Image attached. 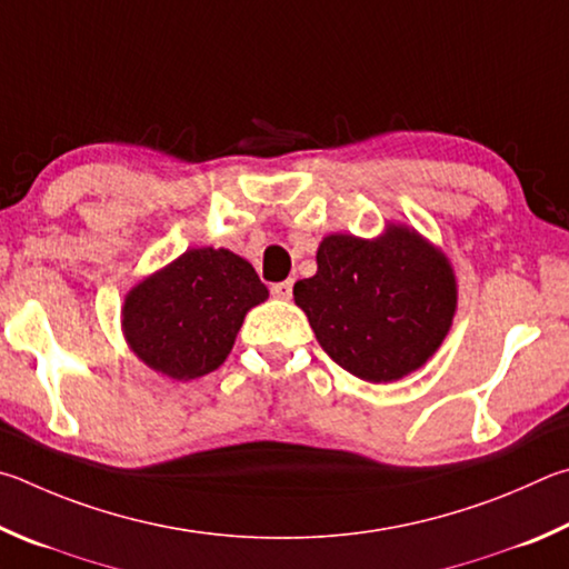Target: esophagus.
<instances>
[{"label": "esophagus", "mask_w": 569, "mask_h": 569, "mask_svg": "<svg viewBox=\"0 0 569 569\" xmlns=\"http://www.w3.org/2000/svg\"><path fill=\"white\" fill-rule=\"evenodd\" d=\"M292 287H295L292 279H284V282H277V284H272V297H277V300H290V297H292Z\"/></svg>", "instance_id": "esophagus-1"}]
</instances>
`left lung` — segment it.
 I'll use <instances>...</instances> for the list:
<instances>
[{"instance_id": "obj_1", "label": "left lung", "mask_w": 569, "mask_h": 569, "mask_svg": "<svg viewBox=\"0 0 569 569\" xmlns=\"http://www.w3.org/2000/svg\"><path fill=\"white\" fill-rule=\"evenodd\" d=\"M317 342L342 370L392 382L430 360L450 332L457 284L447 257L407 227L380 239L330 234L317 274L295 284Z\"/></svg>"}]
</instances>
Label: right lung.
Masks as SVG:
<instances>
[{"label":"right lung","mask_w":569,"mask_h":569,"mask_svg":"<svg viewBox=\"0 0 569 569\" xmlns=\"http://www.w3.org/2000/svg\"><path fill=\"white\" fill-rule=\"evenodd\" d=\"M267 297L247 259L229 249H187L127 295V342L152 370L194 380L227 360L244 315Z\"/></svg>","instance_id":"add662e5"}]
</instances>
